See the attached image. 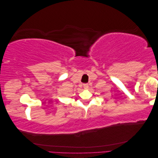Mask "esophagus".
<instances>
[{"label": "esophagus", "mask_w": 158, "mask_h": 158, "mask_svg": "<svg viewBox=\"0 0 158 158\" xmlns=\"http://www.w3.org/2000/svg\"><path fill=\"white\" fill-rule=\"evenodd\" d=\"M84 89H88V84H84Z\"/></svg>", "instance_id": "34e87169"}]
</instances>
